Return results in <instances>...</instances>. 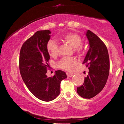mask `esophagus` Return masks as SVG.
Masks as SVG:
<instances>
[{"label":"esophagus","instance_id":"34e87169","mask_svg":"<svg viewBox=\"0 0 124 124\" xmlns=\"http://www.w3.org/2000/svg\"><path fill=\"white\" fill-rule=\"evenodd\" d=\"M67 76H68V77H71V76H73L74 75V74H73L67 73Z\"/></svg>","mask_w":124,"mask_h":124}]
</instances>
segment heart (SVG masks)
I'll use <instances>...</instances> for the list:
<instances>
[{
	"mask_svg": "<svg viewBox=\"0 0 124 124\" xmlns=\"http://www.w3.org/2000/svg\"><path fill=\"white\" fill-rule=\"evenodd\" d=\"M64 41L74 49L75 53L80 54L83 51L82 46V40L81 37L77 33H68L63 36ZM46 49L48 53L52 57H55L58 53V45L55 40L50 39L46 44ZM78 63V61L74 58H63L58 63V66L61 69L70 71L73 67Z\"/></svg>",
	"mask_w": 124,
	"mask_h": 124,
	"instance_id": "obj_1",
	"label": "heart"
}]
</instances>
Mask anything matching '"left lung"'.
<instances>
[{"label": "left lung", "instance_id": "1", "mask_svg": "<svg viewBox=\"0 0 124 124\" xmlns=\"http://www.w3.org/2000/svg\"><path fill=\"white\" fill-rule=\"evenodd\" d=\"M86 36L89 49L83 64L88 67L89 72L84 83L77 88V93L81 97L91 99L102 91L109 74V59L107 48L95 33L88 30Z\"/></svg>", "mask_w": 124, "mask_h": 124}]
</instances>
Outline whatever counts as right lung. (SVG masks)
I'll list each match as a JSON object with an SVG mask.
<instances>
[{
	"label": "right lung",
	"instance_id": "1",
	"mask_svg": "<svg viewBox=\"0 0 124 124\" xmlns=\"http://www.w3.org/2000/svg\"><path fill=\"white\" fill-rule=\"evenodd\" d=\"M50 33L48 30L37 31L22 45L19 54L22 79L31 93L44 101L54 100L59 95L61 82L67 78L66 73L60 70L53 77L46 75L50 69L46 44Z\"/></svg>",
	"mask_w": 124,
	"mask_h": 124
}]
</instances>
